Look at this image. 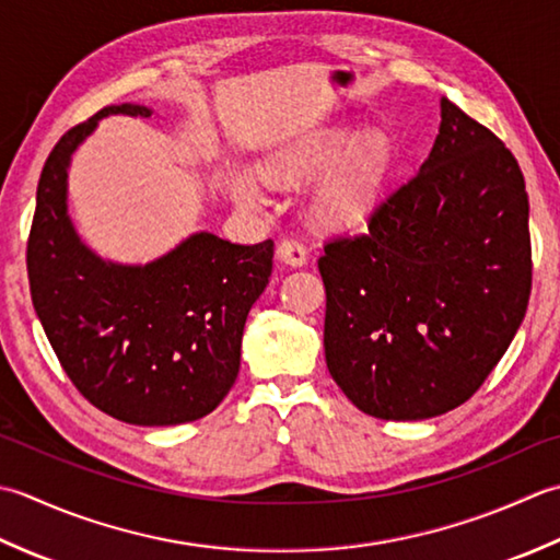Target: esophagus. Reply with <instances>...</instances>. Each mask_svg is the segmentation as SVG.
I'll return each instance as SVG.
<instances>
[{
  "label": "esophagus",
  "mask_w": 560,
  "mask_h": 560,
  "mask_svg": "<svg viewBox=\"0 0 560 560\" xmlns=\"http://www.w3.org/2000/svg\"><path fill=\"white\" fill-rule=\"evenodd\" d=\"M278 258L284 260V264L296 268L306 264V246L294 236H284L278 244Z\"/></svg>",
  "instance_id": "1"
}]
</instances>
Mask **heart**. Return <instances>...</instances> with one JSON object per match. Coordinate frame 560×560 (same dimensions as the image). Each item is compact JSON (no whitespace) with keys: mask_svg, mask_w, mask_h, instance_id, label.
I'll return each mask as SVG.
<instances>
[{"mask_svg":"<svg viewBox=\"0 0 560 560\" xmlns=\"http://www.w3.org/2000/svg\"><path fill=\"white\" fill-rule=\"evenodd\" d=\"M358 135L350 130H334L314 137L294 150L284 152L276 166L272 176L278 178H312L328 174L330 168L343 162L346 166L340 174L328 180L316 196V212L324 222L330 224H352L368 212L370 202L376 196V188L382 186L386 168H389V140L382 132L364 135L355 147ZM238 196L248 202H258L264 192L250 178L238 180Z\"/></svg>","mask_w":560,"mask_h":560,"instance_id":"heart-1","label":"heart"}]
</instances>
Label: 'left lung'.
Here are the masks:
<instances>
[{
	"label": "left lung",
	"instance_id": "left-lung-1",
	"mask_svg": "<svg viewBox=\"0 0 560 560\" xmlns=\"http://www.w3.org/2000/svg\"><path fill=\"white\" fill-rule=\"evenodd\" d=\"M324 348L362 413L423 420L481 389L527 314L529 198L517 159L486 125L442 98L428 162L330 236Z\"/></svg>",
	"mask_w": 560,
	"mask_h": 560
}]
</instances>
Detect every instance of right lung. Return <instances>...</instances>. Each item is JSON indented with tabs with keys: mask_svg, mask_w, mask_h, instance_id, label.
<instances>
[{
	"mask_svg": "<svg viewBox=\"0 0 560 560\" xmlns=\"http://www.w3.org/2000/svg\"><path fill=\"white\" fill-rule=\"evenodd\" d=\"M106 106L67 130L40 171L26 244L31 300L77 392L130 425L190 423L222 404L242 360L248 310L266 290L272 242L200 232L147 266L104 264L79 242L65 205L67 164Z\"/></svg>",
	"mask_w": 560,
	"mask_h": 560,
	"instance_id": "add662e5",
	"label": "right lung"
}]
</instances>
